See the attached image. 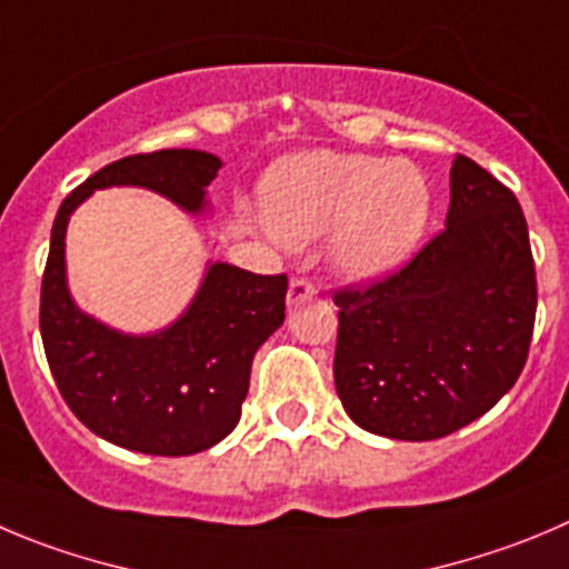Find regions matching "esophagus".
<instances>
[{
  "label": "esophagus",
  "mask_w": 569,
  "mask_h": 569,
  "mask_svg": "<svg viewBox=\"0 0 569 569\" xmlns=\"http://www.w3.org/2000/svg\"><path fill=\"white\" fill-rule=\"evenodd\" d=\"M317 295V286L311 283V280L306 278H295L289 283V306H295V302L300 300H309V297Z\"/></svg>",
  "instance_id": "1"
}]
</instances>
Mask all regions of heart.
Instances as JSON below:
<instances>
[{
    "mask_svg": "<svg viewBox=\"0 0 569 569\" xmlns=\"http://www.w3.org/2000/svg\"><path fill=\"white\" fill-rule=\"evenodd\" d=\"M269 230L289 247L331 236L339 272L376 280L418 249L432 219L427 173L407 159L306 151L274 164L260 188Z\"/></svg>",
    "mask_w": 569,
    "mask_h": 569,
    "instance_id": "obj_1",
    "label": "heart"
}]
</instances>
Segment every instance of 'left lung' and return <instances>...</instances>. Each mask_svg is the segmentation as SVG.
<instances>
[{
	"label": "left lung",
	"mask_w": 569,
	"mask_h": 569,
	"mask_svg": "<svg viewBox=\"0 0 569 569\" xmlns=\"http://www.w3.org/2000/svg\"><path fill=\"white\" fill-rule=\"evenodd\" d=\"M452 201L405 269L339 306L333 381L368 432L435 440L486 416L519 379L536 320V269L517 196L458 153Z\"/></svg>",
	"instance_id": "1"
}]
</instances>
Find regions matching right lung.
I'll list each match as a JSON object with an SVG mask.
<instances>
[{"label": "right lung", "instance_id": "add662e5", "mask_svg": "<svg viewBox=\"0 0 569 569\" xmlns=\"http://www.w3.org/2000/svg\"><path fill=\"white\" fill-rule=\"evenodd\" d=\"M221 159L193 148L134 153L100 168L58 207L41 278V342L69 410L98 438L131 452L182 458L236 429L258 348L286 320V274L207 263L171 326L123 333L78 309L67 286V224L103 188H146L190 216L210 210Z\"/></svg>", "mask_w": 569, "mask_h": 569}]
</instances>
